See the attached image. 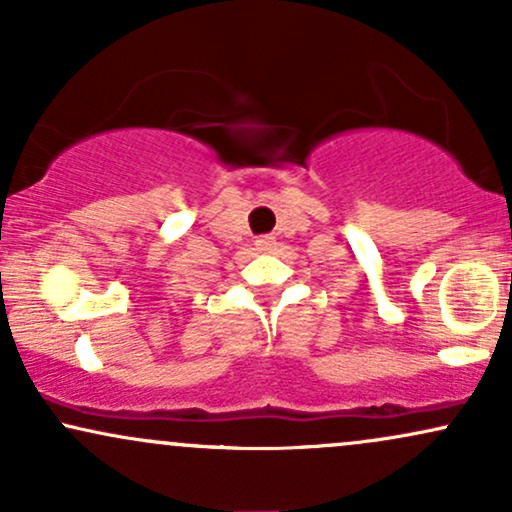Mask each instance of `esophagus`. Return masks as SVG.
I'll return each mask as SVG.
<instances>
[{
    "label": "esophagus",
    "instance_id": "1",
    "mask_svg": "<svg viewBox=\"0 0 512 512\" xmlns=\"http://www.w3.org/2000/svg\"><path fill=\"white\" fill-rule=\"evenodd\" d=\"M255 245H257V250H262V252H269L276 245V238L274 236H260L255 240Z\"/></svg>",
    "mask_w": 512,
    "mask_h": 512
}]
</instances>
